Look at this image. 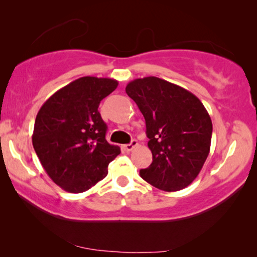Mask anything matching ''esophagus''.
<instances>
[{
    "label": "esophagus",
    "instance_id": "esophagus-1",
    "mask_svg": "<svg viewBox=\"0 0 257 257\" xmlns=\"http://www.w3.org/2000/svg\"><path fill=\"white\" fill-rule=\"evenodd\" d=\"M137 145H138V142H137V140H132L130 144H126V145L122 146V149H124L126 152H131V151L135 149Z\"/></svg>",
    "mask_w": 257,
    "mask_h": 257
}]
</instances>
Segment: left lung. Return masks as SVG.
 I'll list each match as a JSON object with an SVG mask.
<instances>
[{"mask_svg": "<svg viewBox=\"0 0 257 257\" xmlns=\"http://www.w3.org/2000/svg\"><path fill=\"white\" fill-rule=\"evenodd\" d=\"M125 91L145 118L153 157L140 177L161 191L187 187L210 150L213 125L203 104L184 87L153 76L132 80Z\"/></svg>", "mask_w": 257, "mask_h": 257, "instance_id": "left-lung-1", "label": "left lung"}]
</instances>
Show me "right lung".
Returning <instances> with one entry per match:
<instances>
[{"label":"right lung","mask_w":257,"mask_h":257,"mask_svg":"<svg viewBox=\"0 0 257 257\" xmlns=\"http://www.w3.org/2000/svg\"><path fill=\"white\" fill-rule=\"evenodd\" d=\"M117 86L115 79L82 77L56 91L38 111L35 152L51 180L66 192H85L103 180L120 153L105 138L107 126L98 111Z\"/></svg>","instance_id":"obj_1"}]
</instances>
